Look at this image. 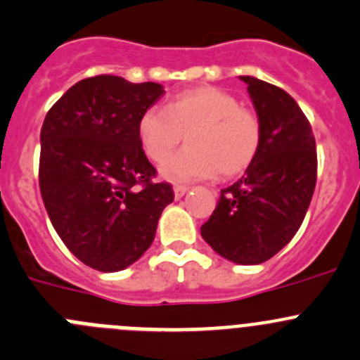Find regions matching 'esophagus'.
Listing matches in <instances>:
<instances>
[{"label": "esophagus", "mask_w": 360, "mask_h": 360, "mask_svg": "<svg viewBox=\"0 0 360 360\" xmlns=\"http://www.w3.org/2000/svg\"><path fill=\"white\" fill-rule=\"evenodd\" d=\"M188 190H190V188H188V186H181V184H177V186H174V197H176L177 200H179V198H183L184 195H186Z\"/></svg>", "instance_id": "34e87169"}]
</instances>
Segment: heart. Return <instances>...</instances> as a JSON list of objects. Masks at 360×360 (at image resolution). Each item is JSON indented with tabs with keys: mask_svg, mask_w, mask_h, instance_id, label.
<instances>
[{
	"mask_svg": "<svg viewBox=\"0 0 360 360\" xmlns=\"http://www.w3.org/2000/svg\"><path fill=\"white\" fill-rule=\"evenodd\" d=\"M186 135L188 148L162 167L170 181L214 176L232 177L246 170L262 144L257 114L214 86H200L174 96L165 109L151 107L139 120L146 155L162 163Z\"/></svg>",
	"mask_w": 360,
	"mask_h": 360,
	"instance_id": "1",
	"label": "heart"
}]
</instances>
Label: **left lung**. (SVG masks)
I'll use <instances>...</instances> for the list:
<instances>
[{
	"mask_svg": "<svg viewBox=\"0 0 360 360\" xmlns=\"http://www.w3.org/2000/svg\"><path fill=\"white\" fill-rule=\"evenodd\" d=\"M262 124V144L244 176L221 190L200 226L226 260L257 265L287 246L304 219L316 183V144L301 107L281 87L240 75Z\"/></svg>",
	"mask_w": 360,
	"mask_h": 360,
	"instance_id": "8db88e82",
	"label": "left lung"
}]
</instances>
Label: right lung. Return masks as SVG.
Masks as SVG:
<instances>
[{"label": "right lung", "mask_w": 360, "mask_h": 360, "mask_svg": "<svg viewBox=\"0 0 360 360\" xmlns=\"http://www.w3.org/2000/svg\"><path fill=\"white\" fill-rule=\"evenodd\" d=\"M162 84L96 75L72 86L40 131V191L52 226L89 267L116 273L137 262L174 200L139 139V120Z\"/></svg>", "instance_id": "obj_1"}]
</instances>
